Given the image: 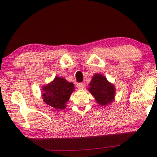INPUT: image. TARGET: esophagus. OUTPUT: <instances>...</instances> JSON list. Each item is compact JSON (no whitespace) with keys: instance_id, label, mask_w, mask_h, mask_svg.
<instances>
[{"instance_id":"34e87169","label":"esophagus","mask_w":157,"mask_h":157,"mask_svg":"<svg viewBox=\"0 0 157 157\" xmlns=\"http://www.w3.org/2000/svg\"><path fill=\"white\" fill-rule=\"evenodd\" d=\"M77 86H78L79 89H83V88H84V86H85V83H78V85H77Z\"/></svg>"}]
</instances>
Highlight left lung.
<instances>
[{"instance_id":"1","label":"left lung","mask_w":157,"mask_h":157,"mask_svg":"<svg viewBox=\"0 0 157 157\" xmlns=\"http://www.w3.org/2000/svg\"><path fill=\"white\" fill-rule=\"evenodd\" d=\"M88 91L102 106H106L113 101L116 94L115 86L109 82L101 74H95L89 84Z\"/></svg>"}]
</instances>
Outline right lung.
<instances>
[{"label":"right lung","mask_w":157,"mask_h":157,"mask_svg":"<svg viewBox=\"0 0 157 157\" xmlns=\"http://www.w3.org/2000/svg\"><path fill=\"white\" fill-rule=\"evenodd\" d=\"M74 89L73 83L62 77L56 76L51 82L42 87V98L46 104L56 109L63 110L66 108V103L75 91Z\"/></svg>","instance_id":"obj_1"}]
</instances>
